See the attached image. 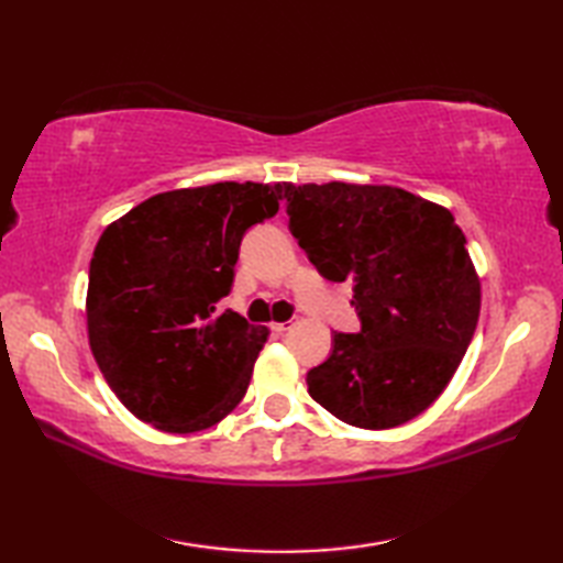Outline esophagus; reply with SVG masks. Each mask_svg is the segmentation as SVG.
I'll return each instance as SVG.
<instances>
[{
  "mask_svg": "<svg viewBox=\"0 0 563 563\" xmlns=\"http://www.w3.org/2000/svg\"><path fill=\"white\" fill-rule=\"evenodd\" d=\"M288 329H290V321H273V324H271L273 333H285Z\"/></svg>",
  "mask_w": 563,
  "mask_h": 563,
  "instance_id": "1",
  "label": "esophagus"
}]
</instances>
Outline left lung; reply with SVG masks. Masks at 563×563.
I'll list each match as a JSON object with an SVG mask.
<instances>
[{
	"label": "left lung",
	"instance_id": "8db88e82",
	"mask_svg": "<svg viewBox=\"0 0 563 563\" xmlns=\"http://www.w3.org/2000/svg\"><path fill=\"white\" fill-rule=\"evenodd\" d=\"M290 232L321 278L353 283L361 331H333L307 373L339 421L385 430L448 387L470 349L482 285L452 212L394 186L285 184Z\"/></svg>",
	"mask_w": 563,
	"mask_h": 563
}]
</instances>
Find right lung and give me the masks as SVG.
I'll list each match as a JSON object with an SVG mask.
<instances>
[{"label": "right lung", "mask_w": 563, "mask_h": 563, "mask_svg": "<svg viewBox=\"0 0 563 563\" xmlns=\"http://www.w3.org/2000/svg\"><path fill=\"white\" fill-rule=\"evenodd\" d=\"M283 186L212 184L152 196L106 227L89 266V345L125 409L196 433L244 399L268 329L224 309L249 227Z\"/></svg>", "instance_id": "right-lung-1"}]
</instances>
